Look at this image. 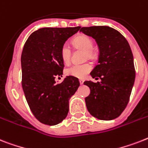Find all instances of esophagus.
Returning <instances> with one entry per match:
<instances>
[{
  "label": "esophagus",
  "instance_id": "esophagus-1",
  "mask_svg": "<svg viewBox=\"0 0 148 148\" xmlns=\"http://www.w3.org/2000/svg\"><path fill=\"white\" fill-rule=\"evenodd\" d=\"M79 81H80V84L81 85H82L83 84H84V80H83V79H80V80H79Z\"/></svg>",
  "mask_w": 148,
  "mask_h": 148
}]
</instances>
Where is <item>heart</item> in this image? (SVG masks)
<instances>
[{
    "label": "heart",
    "mask_w": 148,
    "mask_h": 148,
    "mask_svg": "<svg viewBox=\"0 0 148 148\" xmlns=\"http://www.w3.org/2000/svg\"><path fill=\"white\" fill-rule=\"evenodd\" d=\"M73 44L76 48L82 49L86 51V56L88 58L93 57V42L90 37L85 35H80L73 40ZM71 56V50L68 44H64L61 49V57L64 63L70 62ZM91 71V66L89 64H74L66 70V74L70 76L77 78H84Z\"/></svg>",
    "instance_id": "heart-1"
}]
</instances>
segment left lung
Masks as SVG:
<instances>
[{
    "label": "left lung",
    "instance_id": "left-lung-1",
    "mask_svg": "<svg viewBox=\"0 0 148 148\" xmlns=\"http://www.w3.org/2000/svg\"><path fill=\"white\" fill-rule=\"evenodd\" d=\"M80 32L93 38L99 51L98 64L90 75L101 81L84 83L90 89V93L85 98L86 108L98 119L112 120L125 109L134 85L132 51L125 38L109 26L82 27Z\"/></svg>",
    "mask_w": 148,
    "mask_h": 148
}]
</instances>
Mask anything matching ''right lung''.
<instances>
[{
	"label": "right lung",
	"instance_id": "right-lung-1",
	"mask_svg": "<svg viewBox=\"0 0 148 148\" xmlns=\"http://www.w3.org/2000/svg\"><path fill=\"white\" fill-rule=\"evenodd\" d=\"M80 26L39 29L26 40L21 55L22 86L31 111L43 124L55 125L68 116L69 100L80 86L73 76L62 77L64 62L61 49Z\"/></svg>",
	"mask_w": 148,
	"mask_h": 148
}]
</instances>
